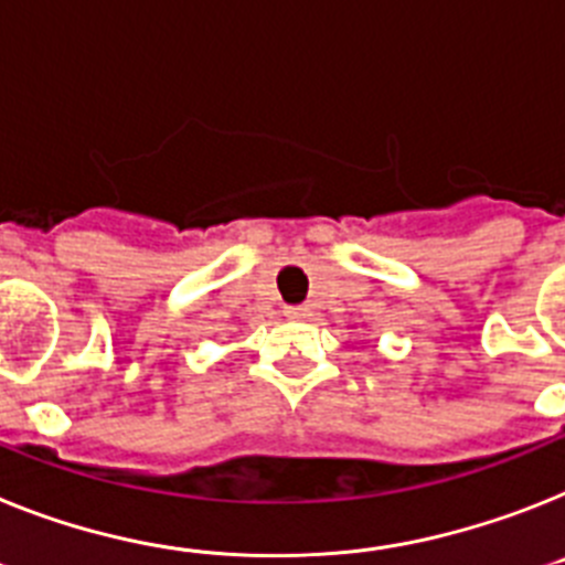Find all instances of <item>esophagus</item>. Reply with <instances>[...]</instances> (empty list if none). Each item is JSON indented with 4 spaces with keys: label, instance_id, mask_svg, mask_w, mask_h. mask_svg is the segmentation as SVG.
I'll use <instances>...</instances> for the list:
<instances>
[{
    "label": "esophagus",
    "instance_id": "1",
    "mask_svg": "<svg viewBox=\"0 0 565 565\" xmlns=\"http://www.w3.org/2000/svg\"><path fill=\"white\" fill-rule=\"evenodd\" d=\"M308 315V308H286V317H306Z\"/></svg>",
    "mask_w": 565,
    "mask_h": 565
}]
</instances>
